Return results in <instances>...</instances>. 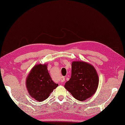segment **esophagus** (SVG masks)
Masks as SVG:
<instances>
[{
    "label": "esophagus",
    "mask_w": 125,
    "mask_h": 125,
    "mask_svg": "<svg viewBox=\"0 0 125 125\" xmlns=\"http://www.w3.org/2000/svg\"><path fill=\"white\" fill-rule=\"evenodd\" d=\"M60 81L61 82V83H63V82L65 81V77H61L60 78Z\"/></svg>",
    "instance_id": "esophagus-1"
}]
</instances>
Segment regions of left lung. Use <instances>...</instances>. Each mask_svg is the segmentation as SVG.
Here are the masks:
<instances>
[{
  "instance_id": "8db88e82",
  "label": "left lung",
  "mask_w": 125,
  "mask_h": 125,
  "mask_svg": "<svg viewBox=\"0 0 125 125\" xmlns=\"http://www.w3.org/2000/svg\"><path fill=\"white\" fill-rule=\"evenodd\" d=\"M98 83L94 67L88 62L77 61L72 63L71 77L64 86L75 98L83 101L95 93Z\"/></svg>"
}]
</instances>
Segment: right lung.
<instances>
[{
  "mask_svg": "<svg viewBox=\"0 0 125 125\" xmlns=\"http://www.w3.org/2000/svg\"><path fill=\"white\" fill-rule=\"evenodd\" d=\"M57 86L58 83L52 80L45 64L34 66L26 78V87L29 94L39 102L48 98Z\"/></svg>",
  "mask_w": 125,
  "mask_h": 125,
  "instance_id": "obj_1",
  "label": "right lung"
}]
</instances>
